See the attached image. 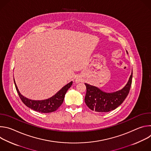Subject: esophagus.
<instances>
[{
  "mask_svg": "<svg viewBox=\"0 0 151 151\" xmlns=\"http://www.w3.org/2000/svg\"><path fill=\"white\" fill-rule=\"evenodd\" d=\"M78 82V80H76V82Z\"/></svg>",
  "mask_w": 151,
  "mask_h": 151,
  "instance_id": "obj_1",
  "label": "esophagus"
}]
</instances>
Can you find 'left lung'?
<instances>
[{"label":"left lung","mask_w":151,"mask_h":151,"mask_svg":"<svg viewBox=\"0 0 151 151\" xmlns=\"http://www.w3.org/2000/svg\"><path fill=\"white\" fill-rule=\"evenodd\" d=\"M132 78L133 70L125 87L119 91L111 93L103 92L96 87L85 83L87 88L85 97L86 104L91 110L98 112H107L115 109L128 96L131 88Z\"/></svg>","instance_id":"obj_1"}]
</instances>
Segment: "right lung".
<instances>
[{
    "mask_svg": "<svg viewBox=\"0 0 151 151\" xmlns=\"http://www.w3.org/2000/svg\"><path fill=\"white\" fill-rule=\"evenodd\" d=\"M14 83L19 98L26 106H27L29 108L39 112L51 113L55 111L61 105L63 102L64 96H65L68 89L71 87L73 82L72 81L65 86H64L59 91H58L57 93H56L52 97L44 100H32L24 97L19 92L15 81Z\"/></svg>",
    "mask_w": 151,
    "mask_h": 151,
    "instance_id": "right-lung-1",
    "label": "right lung"
}]
</instances>
